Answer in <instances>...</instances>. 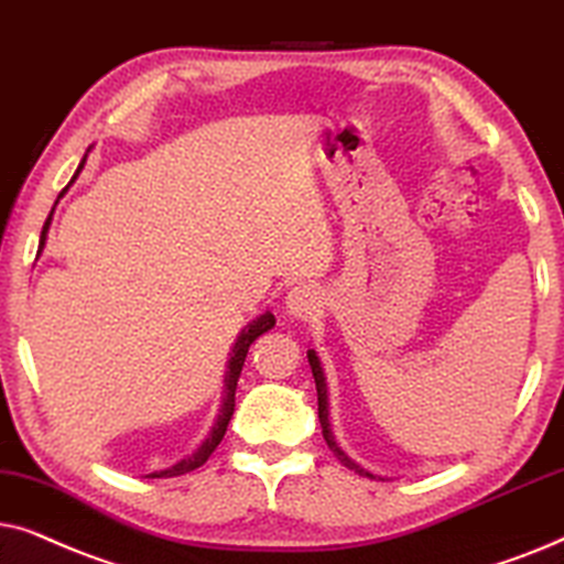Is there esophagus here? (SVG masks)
Masks as SVG:
<instances>
[{
    "label": "esophagus",
    "instance_id": "1",
    "mask_svg": "<svg viewBox=\"0 0 564 564\" xmlns=\"http://www.w3.org/2000/svg\"><path fill=\"white\" fill-rule=\"evenodd\" d=\"M319 306V296L312 286H294L286 296V312L291 317H310Z\"/></svg>",
    "mask_w": 564,
    "mask_h": 564
}]
</instances>
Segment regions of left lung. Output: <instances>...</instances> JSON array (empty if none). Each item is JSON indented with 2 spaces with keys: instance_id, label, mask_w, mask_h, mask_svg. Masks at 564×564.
Listing matches in <instances>:
<instances>
[{
  "instance_id": "left-lung-1",
  "label": "left lung",
  "mask_w": 564,
  "mask_h": 564,
  "mask_svg": "<svg viewBox=\"0 0 564 564\" xmlns=\"http://www.w3.org/2000/svg\"><path fill=\"white\" fill-rule=\"evenodd\" d=\"M306 358H310V366H312V377H314V384H317V402H319V425H322V435H325V441H327L329 452H333V454L337 456V459H340V464H345V467L356 471V475H364V477H371V479H384V477L373 475V471H369V469H364V467H360V464L352 462L350 456L345 454L340 446H337V441H335V435H333V427H329V410H327V384H325V371H322V366H319V358H317V352H314V350H306Z\"/></svg>"
}]
</instances>
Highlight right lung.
I'll return each mask as SVG.
<instances>
[{
    "mask_svg": "<svg viewBox=\"0 0 564 564\" xmlns=\"http://www.w3.org/2000/svg\"><path fill=\"white\" fill-rule=\"evenodd\" d=\"M87 152H89V149H87ZM85 162H87V154H85V160L79 162L77 172H74L72 183H74V180H77L82 167H85ZM72 183H69V185H72ZM69 185H66V187H69ZM66 187H64L62 193H58V198H62V195L66 193ZM56 204H58V200H56ZM51 216H54V212L48 214L46 224H43L41 245H37V252H41L43 247H46V237H48V227H51ZM273 325H275V317H273V314H270V312H265V314H260L258 319H252L250 325H247V327L242 329V333H239L235 348H231V352H229V366H227V377H224V397H221L219 417H216L212 433H208V438L204 441V444L195 448V452H193L191 456H185V459H180L177 464H172V467L160 469V471H152V475H147V477H152V479H160V477H177V475H185V471H193V469L204 467V464L208 462V456H212V454L216 452V446L221 444L224 433H227L229 420H231V415H235V392H237L239 373H242L247 350H250V345H252L254 340H258V337H260L262 333H268V329L273 327Z\"/></svg>",
    "mask_w": 564,
    "mask_h": 564,
    "instance_id": "obj_1",
    "label": "right lung"
}]
</instances>
